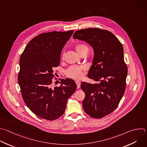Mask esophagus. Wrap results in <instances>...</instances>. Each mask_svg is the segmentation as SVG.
Segmentation results:
<instances>
[{
    "instance_id": "34e87169",
    "label": "esophagus",
    "mask_w": 147,
    "mask_h": 147,
    "mask_svg": "<svg viewBox=\"0 0 147 147\" xmlns=\"http://www.w3.org/2000/svg\"><path fill=\"white\" fill-rule=\"evenodd\" d=\"M76 84H77V88H78V89L80 88V85H81L80 81H76Z\"/></svg>"
}]
</instances>
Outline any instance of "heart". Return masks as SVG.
<instances>
[{"instance_id": "1", "label": "heart", "mask_w": 147, "mask_h": 147, "mask_svg": "<svg viewBox=\"0 0 147 147\" xmlns=\"http://www.w3.org/2000/svg\"><path fill=\"white\" fill-rule=\"evenodd\" d=\"M76 50L78 54L81 55L84 53H88L89 48L88 46L84 44H79L76 46ZM65 58V53H63L61 57L62 59ZM86 70V68L81 66L73 65L70 66L65 71L66 76L70 78L78 80L82 77L84 72Z\"/></svg>"}]
</instances>
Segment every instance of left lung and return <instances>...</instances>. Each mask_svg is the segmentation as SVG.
Listing matches in <instances>:
<instances>
[{
	"instance_id": "obj_1",
	"label": "left lung",
	"mask_w": 147,
	"mask_h": 147,
	"mask_svg": "<svg viewBox=\"0 0 147 147\" xmlns=\"http://www.w3.org/2000/svg\"><path fill=\"white\" fill-rule=\"evenodd\" d=\"M73 38L87 42L94 50L88 77L97 82L81 84L85 94L84 110L92 118H103L117 109L125 91L127 67L123 45L113 33L97 28L77 30Z\"/></svg>"
}]
</instances>
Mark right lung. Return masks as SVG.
<instances>
[{"label": "right lung", "instance_id": "right-lung-1", "mask_svg": "<svg viewBox=\"0 0 147 147\" xmlns=\"http://www.w3.org/2000/svg\"><path fill=\"white\" fill-rule=\"evenodd\" d=\"M73 32L41 33L28 42L20 57L18 82L22 99L30 111L42 119L54 121L61 117L77 88L70 78H59L61 85L51 86L53 70L59 66L62 48Z\"/></svg>", "mask_w": 147, "mask_h": 147}]
</instances>
